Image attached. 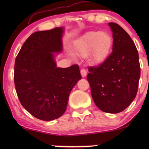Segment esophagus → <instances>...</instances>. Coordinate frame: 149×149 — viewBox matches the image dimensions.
Here are the masks:
<instances>
[{"label": "esophagus", "instance_id": "esophagus-1", "mask_svg": "<svg viewBox=\"0 0 149 149\" xmlns=\"http://www.w3.org/2000/svg\"><path fill=\"white\" fill-rule=\"evenodd\" d=\"M87 71H86V70H85V68H83V69H81V76H82V77H85L87 76Z\"/></svg>", "mask_w": 149, "mask_h": 149}]
</instances>
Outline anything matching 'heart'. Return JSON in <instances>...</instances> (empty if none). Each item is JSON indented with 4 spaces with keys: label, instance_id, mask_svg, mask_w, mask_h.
Here are the masks:
<instances>
[{
    "label": "heart",
    "instance_id": "b5f03b06",
    "mask_svg": "<svg viewBox=\"0 0 149 149\" xmlns=\"http://www.w3.org/2000/svg\"><path fill=\"white\" fill-rule=\"evenodd\" d=\"M113 44L112 37L104 32H91L83 36L78 45L79 54L83 57L91 54V60L98 64L105 59Z\"/></svg>",
    "mask_w": 149,
    "mask_h": 149
}]
</instances>
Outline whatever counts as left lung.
Listing matches in <instances>:
<instances>
[{"label": "left lung", "instance_id": "8db88e82", "mask_svg": "<svg viewBox=\"0 0 149 149\" xmlns=\"http://www.w3.org/2000/svg\"><path fill=\"white\" fill-rule=\"evenodd\" d=\"M113 33V52L97 67H89L87 79L91 96L102 111L118 113L136 97L140 77L139 56L129 34L115 23H109Z\"/></svg>", "mask_w": 149, "mask_h": 149}]
</instances>
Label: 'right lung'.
Listing matches in <instances>:
<instances>
[{
  "label": "right lung",
  "mask_w": 149,
  "mask_h": 149,
  "mask_svg": "<svg viewBox=\"0 0 149 149\" xmlns=\"http://www.w3.org/2000/svg\"><path fill=\"white\" fill-rule=\"evenodd\" d=\"M63 27L32 34L15 62L14 82L22 105L32 115L52 121L63 115L69 95L81 79L79 68H58L55 54L63 50Z\"/></svg>",
  "instance_id": "right-lung-1"
}]
</instances>
